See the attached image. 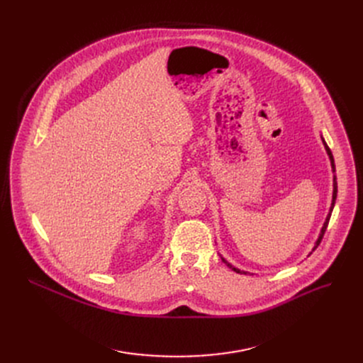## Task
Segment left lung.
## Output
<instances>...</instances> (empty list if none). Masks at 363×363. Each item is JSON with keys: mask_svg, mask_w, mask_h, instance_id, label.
<instances>
[{"mask_svg": "<svg viewBox=\"0 0 363 363\" xmlns=\"http://www.w3.org/2000/svg\"><path fill=\"white\" fill-rule=\"evenodd\" d=\"M322 141H323V140H322ZM323 144H325V141H323ZM325 148H327V151H328V156H330V160H331V166H333V170L335 172V164H334V157H333V152H331V150L328 148V145H327V144H325ZM335 199H337V181H335V177H334V193H333V203H331V211H330V212H333V207H334V204H335ZM330 218H331V213L327 216V220H325V223H323V226H322V230H320V235H319V238H318V241H316V244H315V247H313V250H315L316 247L320 244V241H322V238H323V234H325V231H327V226H328ZM222 262H223V263H226L228 266H230V268H231L234 272H237V274H245V272H242V271H240V269L234 268V266H233V264H230V263H228L225 259H222Z\"/></svg>", "mask_w": 363, "mask_h": 363, "instance_id": "obj_1", "label": "left lung"}]
</instances>
